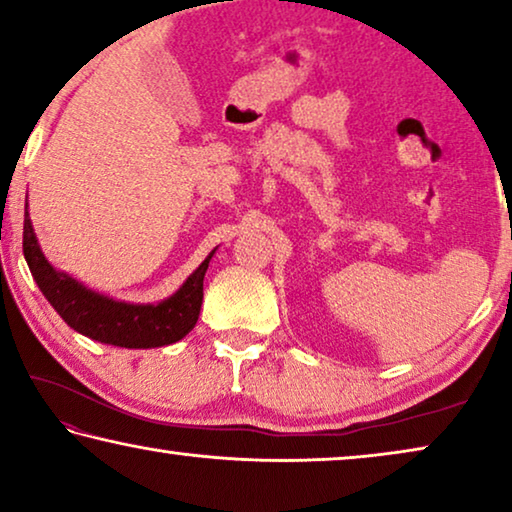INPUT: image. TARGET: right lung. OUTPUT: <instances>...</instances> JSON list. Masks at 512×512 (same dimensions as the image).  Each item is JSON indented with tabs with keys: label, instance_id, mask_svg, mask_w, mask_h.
Wrapping results in <instances>:
<instances>
[{
	"label": "right lung",
	"instance_id": "1",
	"mask_svg": "<svg viewBox=\"0 0 512 512\" xmlns=\"http://www.w3.org/2000/svg\"><path fill=\"white\" fill-rule=\"evenodd\" d=\"M22 251L41 293L64 323L94 342L122 348L168 346L189 335L201 314L205 265L184 281L173 298L159 305H127L87 291L64 272H57L41 254L29 219L25 221Z\"/></svg>",
	"mask_w": 512,
	"mask_h": 512
}]
</instances>
